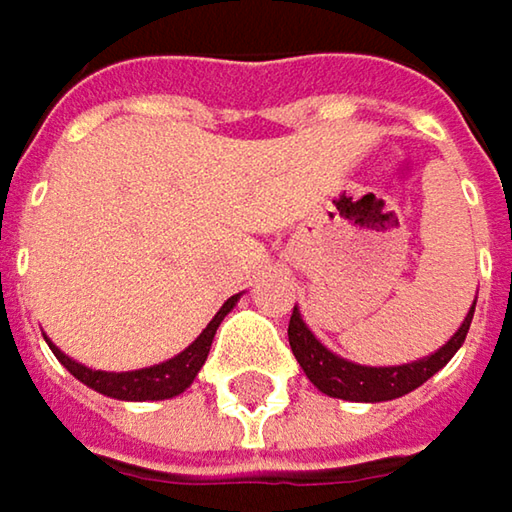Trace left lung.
Here are the masks:
<instances>
[{
    "mask_svg": "<svg viewBox=\"0 0 512 512\" xmlns=\"http://www.w3.org/2000/svg\"><path fill=\"white\" fill-rule=\"evenodd\" d=\"M472 314H475V300H472V309L466 311L463 323L457 326L455 335L443 347L434 349L431 355H422L417 361L393 364V367L355 364L349 358H341L329 347H323L306 326L297 306H294L291 323H288V344H291L297 364L303 367L306 379L320 393H326L332 399H347V402H390V399H399V396L417 390L420 384L428 382L434 373H440L452 361V355L466 341Z\"/></svg>",
    "mask_w": 512,
    "mask_h": 512,
    "instance_id": "left-lung-1",
    "label": "left lung"
}]
</instances>
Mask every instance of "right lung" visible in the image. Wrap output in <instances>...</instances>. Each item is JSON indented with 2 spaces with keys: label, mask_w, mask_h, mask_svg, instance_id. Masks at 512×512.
I'll return each mask as SVG.
<instances>
[{
  "label": "right lung",
  "mask_w": 512,
  "mask_h": 512,
  "mask_svg": "<svg viewBox=\"0 0 512 512\" xmlns=\"http://www.w3.org/2000/svg\"><path fill=\"white\" fill-rule=\"evenodd\" d=\"M241 294H233L221 309L215 311V317L206 323L201 335L183 349L177 352L174 358L168 361H160L154 367H142V370H128V373H107V370H92L87 364L69 358L63 349H57L46 335V344L55 352V358L87 387H92L95 393L101 396H110V399H122V402H163V399H174L180 396L186 387H192V382L198 379L201 367L206 364V355H209V347H212V338L221 326V320L233 311Z\"/></svg>",
  "instance_id": "obj_1"
}]
</instances>
